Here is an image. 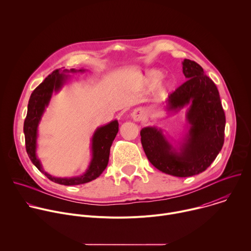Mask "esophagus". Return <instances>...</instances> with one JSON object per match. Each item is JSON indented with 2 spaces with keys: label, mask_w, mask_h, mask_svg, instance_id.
<instances>
[{
  "label": "esophagus",
  "mask_w": 251,
  "mask_h": 251,
  "mask_svg": "<svg viewBox=\"0 0 251 251\" xmlns=\"http://www.w3.org/2000/svg\"><path fill=\"white\" fill-rule=\"evenodd\" d=\"M132 118L134 121H141L143 118H144V111H143L141 108H137L133 110L132 112Z\"/></svg>",
  "instance_id": "34e87169"
}]
</instances>
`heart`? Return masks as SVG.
I'll return each mask as SVG.
<instances>
[{
    "label": "heart",
    "mask_w": 251,
    "mask_h": 251,
    "mask_svg": "<svg viewBox=\"0 0 251 251\" xmlns=\"http://www.w3.org/2000/svg\"><path fill=\"white\" fill-rule=\"evenodd\" d=\"M163 74L159 69H149L146 70L143 75H139L138 83L143 88H148L154 85L161 77ZM172 83L169 80H162L156 86V95L159 97H163L167 94L169 89L171 88Z\"/></svg>",
    "instance_id": "heart-1"
}]
</instances>
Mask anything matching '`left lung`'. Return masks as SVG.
<instances>
[{
    "label": "left lung",
    "mask_w": 251,
    "mask_h": 251,
    "mask_svg": "<svg viewBox=\"0 0 251 251\" xmlns=\"http://www.w3.org/2000/svg\"><path fill=\"white\" fill-rule=\"evenodd\" d=\"M187 78L167 99L168 111L177 112L189 106V132L177 152L161 129L145 127L141 143L150 163L161 172L186 177L205 171L221 152L225 142L226 115L217 85L194 60L183 61Z\"/></svg>",
    "instance_id": "left-lung-1"
}]
</instances>
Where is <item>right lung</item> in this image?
Returning <instances> with one entry per match:
<instances>
[{
  "label": "right lung",
  "instance_id": "1",
  "mask_svg": "<svg viewBox=\"0 0 251 251\" xmlns=\"http://www.w3.org/2000/svg\"><path fill=\"white\" fill-rule=\"evenodd\" d=\"M78 71L82 73L84 69H64L62 73H60V69L52 71V74H50L32 91L28 100L27 113L24 123L25 149L31 163L39 169L40 172L45 174L50 181L64 186L85 184L95 180L96 177L102 174V172L106 169L107 164H108L112 142L114 141L119 130V124L117 120L111 121L107 125L96 129L91 140L92 159L88 169L82 176L75 177H55L45 172L40 160L37 157V154H35L39 123L45 112L46 107L50 103L52 92L58 91L67 78V75L63 73H78Z\"/></svg>",
  "mask_w": 251,
  "mask_h": 251
}]
</instances>
